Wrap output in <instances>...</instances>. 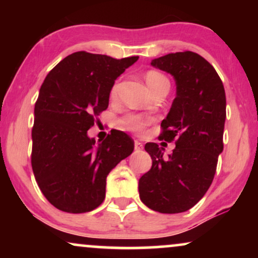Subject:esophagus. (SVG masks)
<instances>
[{
	"mask_svg": "<svg viewBox=\"0 0 258 258\" xmlns=\"http://www.w3.org/2000/svg\"><path fill=\"white\" fill-rule=\"evenodd\" d=\"M143 149V144L141 143V142H139V141H135V150L136 151H140V150H142Z\"/></svg>",
	"mask_w": 258,
	"mask_h": 258,
	"instance_id": "1",
	"label": "esophagus"
}]
</instances>
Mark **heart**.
I'll return each mask as SVG.
<instances>
[{
	"label": "heart",
	"mask_w": 258,
	"mask_h": 258,
	"mask_svg": "<svg viewBox=\"0 0 258 258\" xmlns=\"http://www.w3.org/2000/svg\"><path fill=\"white\" fill-rule=\"evenodd\" d=\"M146 81H147V84L150 88V90H154L155 88L160 87L164 83H169L167 77L163 76L162 74L157 73V72L148 73L146 75ZM116 93H117V84H114L110 90V95L111 96H115ZM121 123H122V125H124L126 129L132 130V132H135V133H140V132H142L144 125L147 124V121L146 119H143L139 115L129 114V115L124 116V117L121 119Z\"/></svg>",
	"instance_id": "obj_1"
}]
</instances>
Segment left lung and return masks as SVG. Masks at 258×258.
<instances>
[{"instance_id": "8db88e82", "label": "left lung", "mask_w": 258, "mask_h": 258, "mask_svg": "<svg viewBox=\"0 0 258 258\" xmlns=\"http://www.w3.org/2000/svg\"><path fill=\"white\" fill-rule=\"evenodd\" d=\"M151 66L175 79L176 97L158 139L175 141L176 147L165 158L157 143L146 144L153 165L140 178V199L158 213H184L209 189L223 151L224 87L214 67L196 52L168 54Z\"/></svg>"}]
</instances>
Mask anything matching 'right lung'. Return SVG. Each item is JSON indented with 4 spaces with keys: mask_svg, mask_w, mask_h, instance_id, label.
<instances>
[{
    "mask_svg": "<svg viewBox=\"0 0 258 258\" xmlns=\"http://www.w3.org/2000/svg\"><path fill=\"white\" fill-rule=\"evenodd\" d=\"M139 56L121 59L77 51L45 77L35 103L31 167L41 191L70 214L94 210L104 201L107 176L134 150L125 133L111 130L96 143L88 136L108 108L115 80Z\"/></svg>",
    "mask_w": 258,
    "mask_h": 258,
    "instance_id": "add662e5",
    "label": "right lung"
}]
</instances>
